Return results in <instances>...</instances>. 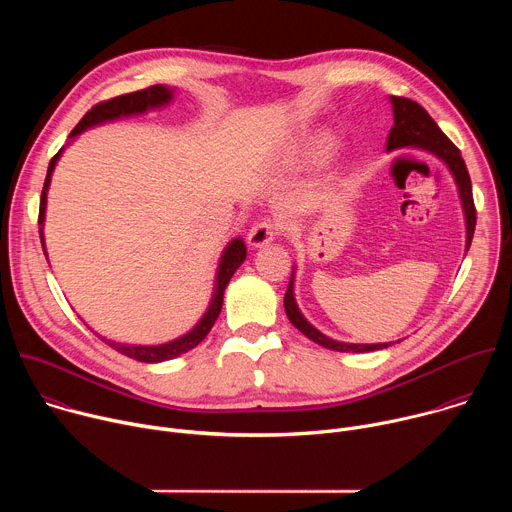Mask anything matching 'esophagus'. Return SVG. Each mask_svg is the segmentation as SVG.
Returning a JSON list of instances; mask_svg holds the SVG:
<instances>
[{
	"mask_svg": "<svg viewBox=\"0 0 512 512\" xmlns=\"http://www.w3.org/2000/svg\"><path fill=\"white\" fill-rule=\"evenodd\" d=\"M275 237H277V227L271 221H259L251 227V231L247 235V243L253 249H261V247L269 245Z\"/></svg>",
	"mask_w": 512,
	"mask_h": 512,
	"instance_id": "34e87169",
	"label": "esophagus"
}]
</instances>
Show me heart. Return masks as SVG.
Masks as SVG:
<instances>
[{
    "label": "heart",
    "mask_w": 512,
    "mask_h": 512,
    "mask_svg": "<svg viewBox=\"0 0 512 512\" xmlns=\"http://www.w3.org/2000/svg\"><path fill=\"white\" fill-rule=\"evenodd\" d=\"M332 137L330 135H326V133H322V135H318L316 137V141L312 143V148H310V158H322V156H326L328 152H330V148H332Z\"/></svg>",
    "instance_id": "1"
}]
</instances>
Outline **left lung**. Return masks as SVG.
<instances>
[{
  "mask_svg": "<svg viewBox=\"0 0 512 512\" xmlns=\"http://www.w3.org/2000/svg\"><path fill=\"white\" fill-rule=\"evenodd\" d=\"M391 107H393V127L387 139V152L399 150V148H419L423 152L433 154L437 160H442L448 170L454 176V182L458 186V194L462 200V210H464V221H466V251L470 249L472 237H474V227H476V208H474V198H472V182L468 168L462 160L460 150L448 139V135L437 127V123L429 117V113L415 101L405 99V97H391ZM296 271H291L289 285L283 298L285 314L289 322L294 324L304 336L314 340L316 344L338 350V352H373V350H383L391 346L393 342H379V344H350V342H338L322 334L318 328H314L304 314L298 308L296 296H294V275Z\"/></svg>",
  "mask_w": 512,
  "mask_h": 512,
  "instance_id": "obj_1",
  "label": "left lung"
}]
</instances>
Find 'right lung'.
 I'll list each match as a JSON object with an SVG mask.
<instances>
[{"mask_svg":"<svg viewBox=\"0 0 512 512\" xmlns=\"http://www.w3.org/2000/svg\"><path fill=\"white\" fill-rule=\"evenodd\" d=\"M174 99V89L170 87H164V85H154V87H148L143 91H137V93H127V95H121V97H115L111 101H105V103H99L95 105L81 121L79 125L70 131L68 135V143L75 141L83 131L95 127V125H103V123H109V121H117L121 117H131V115H141L145 111H152V109H160V107H166L170 105ZM64 148L50 160L48 164V172H46V180H44V188H42V198H40V216H38V225H40V241H42V249H44V255L46 253V245H44V218H46V194H48V186H50V180H52V172L62 156ZM247 257V247L243 243V239H233L223 255H221V261H218V269H216V279H214V291H212V298H210V304L204 312V316L198 320V324L186 332L184 336L176 338V340H170V342H164V344H156V346H143V344H123V342H115V340H107L101 336L103 342H107L111 348H115L117 352L133 358V360H139V362H162V360H172L188 350H192L194 346H198L206 334L210 332L212 324L216 322L218 314H221L223 310V296H225V289L233 277V273L241 267V263L245 261Z\"/></svg>","mask_w":512,"mask_h":512,"instance_id":"obj_1","label":"right lung"}]
</instances>
